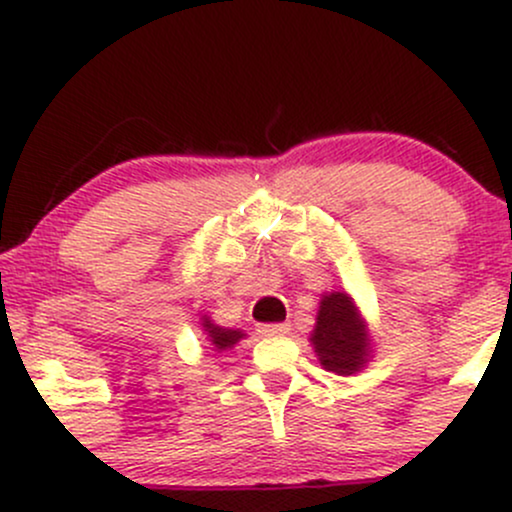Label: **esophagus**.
Here are the masks:
<instances>
[{"mask_svg": "<svg viewBox=\"0 0 512 512\" xmlns=\"http://www.w3.org/2000/svg\"><path fill=\"white\" fill-rule=\"evenodd\" d=\"M291 327L286 325V322H279V325H262L260 332L262 337H284V334H289Z\"/></svg>", "mask_w": 512, "mask_h": 512, "instance_id": "esophagus-1", "label": "esophagus"}]
</instances>
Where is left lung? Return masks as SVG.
<instances>
[{
    "label": "left lung",
    "mask_w": 512,
    "mask_h": 512,
    "mask_svg": "<svg viewBox=\"0 0 512 512\" xmlns=\"http://www.w3.org/2000/svg\"><path fill=\"white\" fill-rule=\"evenodd\" d=\"M310 344L320 366L337 375H354L373 358L366 317L346 291L322 293Z\"/></svg>",
    "instance_id": "8db88e82"
}]
</instances>
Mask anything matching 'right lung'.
<instances>
[{"label":"right lung","instance_id":"1","mask_svg":"<svg viewBox=\"0 0 512 512\" xmlns=\"http://www.w3.org/2000/svg\"><path fill=\"white\" fill-rule=\"evenodd\" d=\"M199 325H202V334H204V342L214 354H226L236 346L240 339H245L248 334L243 330H233V327H221L211 320L209 315L199 317Z\"/></svg>","mask_w":512,"mask_h":512}]
</instances>
